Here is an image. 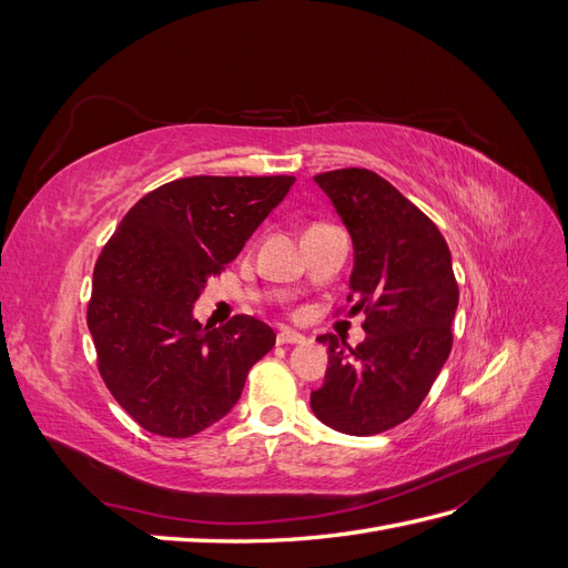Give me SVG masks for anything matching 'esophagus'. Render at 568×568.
<instances>
[{"instance_id":"34e87169","label":"esophagus","mask_w":568,"mask_h":568,"mask_svg":"<svg viewBox=\"0 0 568 568\" xmlns=\"http://www.w3.org/2000/svg\"><path fill=\"white\" fill-rule=\"evenodd\" d=\"M305 336L298 334V332H291V329H282L277 334V343H303Z\"/></svg>"}]
</instances>
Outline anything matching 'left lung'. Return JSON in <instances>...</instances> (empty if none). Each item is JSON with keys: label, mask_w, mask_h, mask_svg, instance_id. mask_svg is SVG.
I'll return each instance as SVG.
<instances>
[{"label": "left lung", "mask_w": 568, "mask_h": 568, "mask_svg": "<svg viewBox=\"0 0 568 568\" xmlns=\"http://www.w3.org/2000/svg\"><path fill=\"white\" fill-rule=\"evenodd\" d=\"M353 239L351 313L367 338L351 348L334 334L315 417L341 434L374 436L415 415L453 348L459 303L450 248L438 227L390 182L365 168L315 175Z\"/></svg>", "instance_id": "obj_1"}]
</instances>
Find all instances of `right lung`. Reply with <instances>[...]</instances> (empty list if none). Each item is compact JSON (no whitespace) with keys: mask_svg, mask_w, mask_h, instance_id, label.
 <instances>
[{"mask_svg":"<svg viewBox=\"0 0 568 568\" xmlns=\"http://www.w3.org/2000/svg\"><path fill=\"white\" fill-rule=\"evenodd\" d=\"M296 178H182L120 220L94 265L88 326L99 374L151 434L189 438L236 405L248 369L274 346L261 320H194L211 277L244 248Z\"/></svg>","mask_w":568,"mask_h":568,"instance_id":"right-lung-1","label":"right lung"}]
</instances>
